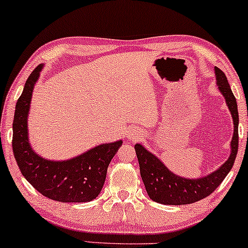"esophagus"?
<instances>
[{
  "label": "esophagus",
  "instance_id": "esophagus-1",
  "mask_svg": "<svg viewBox=\"0 0 248 248\" xmlns=\"http://www.w3.org/2000/svg\"><path fill=\"white\" fill-rule=\"evenodd\" d=\"M140 137H142V135L140 134V132H138V131H133L130 134V138L133 139V140H138V139H140Z\"/></svg>",
  "mask_w": 248,
  "mask_h": 248
}]
</instances>
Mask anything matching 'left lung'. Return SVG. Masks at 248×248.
I'll use <instances>...</instances> for the list:
<instances>
[{
	"instance_id": "1",
	"label": "left lung",
	"mask_w": 248,
	"mask_h": 248,
	"mask_svg": "<svg viewBox=\"0 0 248 248\" xmlns=\"http://www.w3.org/2000/svg\"><path fill=\"white\" fill-rule=\"evenodd\" d=\"M217 83L225 97L233 120V135L232 140V154L228 160L212 174L199 179L179 177L169 171L159 159L150 154L141 144H135V152L140 166V174L147 193L152 201L169 205L191 204L209 196L221 184L232 169L238 151V109L236 98L221 70L215 67Z\"/></svg>"
}]
</instances>
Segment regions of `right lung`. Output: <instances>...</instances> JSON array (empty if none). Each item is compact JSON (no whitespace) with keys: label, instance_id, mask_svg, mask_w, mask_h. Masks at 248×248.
I'll return each instance as SVG.
<instances>
[{"label":"right lung","instance_id":"1","mask_svg":"<svg viewBox=\"0 0 248 248\" xmlns=\"http://www.w3.org/2000/svg\"><path fill=\"white\" fill-rule=\"evenodd\" d=\"M42 64L26 81L16 105L12 148L16 161L25 178L44 196L57 202L80 203L96 199L103 188L109 162L122 141L104 143L66 161L46 160L36 155L28 142L27 116Z\"/></svg>","mask_w":248,"mask_h":248}]
</instances>
